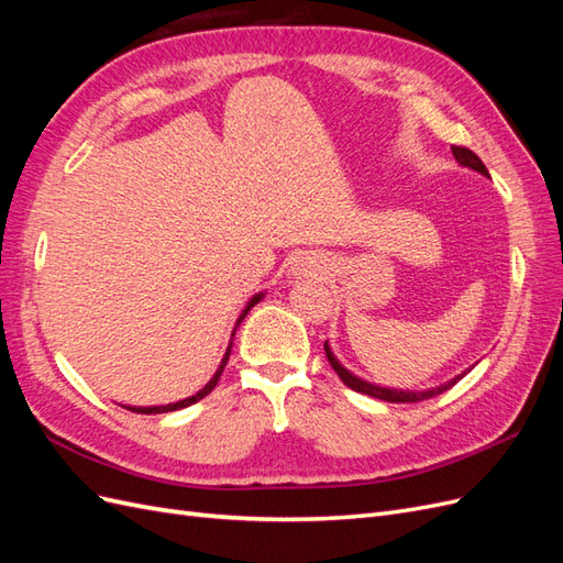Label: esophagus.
<instances>
[{
  "instance_id": "1",
  "label": "esophagus",
  "mask_w": 563,
  "mask_h": 563,
  "mask_svg": "<svg viewBox=\"0 0 563 563\" xmlns=\"http://www.w3.org/2000/svg\"><path fill=\"white\" fill-rule=\"evenodd\" d=\"M319 269H321L319 261L310 258V255H298V258H294L291 263H288L286 275H288V279H300V277L317 275Z\"/></svg>"
}]
</instances>
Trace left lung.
<instances>
[{"instance_id": "obj_1", "label": "left lung", "mask_w": 563, "mask_h": 563, "mask_svg": "<svg viewBox=\"0 0 563 563\" xmlns=\"http://www.w3.org/2000/svg\"><path fill=\"white\" fill-rule=\"evenodd\" d=\"M451 150H453V157H455V162H457L460 166L472 168V172L490 178V176H488V168L484 166V162H482L479 157L474 155L472 150H467V147H455V145H453ZM323 350H327L329 364H331L333 371L338 373V378L343 380L350 389L362 391V395L376 397V399H383V401H389V404H413V401H422V399L437 397V395H441V391H446L449 387H453L460 378H465L467 371H470V368H467V371H463V373H457L455 378H451V380H446V383H441V385H437V387H430V389H399V387H385V385H378V383H371V380H364V378H360V376H354V373H352L350 368H345L343 364L338 362V356L333 354V350H331V345H329V340H327V343H323Z\"/></svg>"}]
</instances>
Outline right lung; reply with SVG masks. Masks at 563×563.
Here are the masks:
<instances>
[{"label":"right lung","mask_w":563,"mask_h":563,"mask_svg":"<svg viewBox=\"0 0 563 563\" xmlns=\"http://www.w3.org/2000/svg\"><path fill=\"white\" fill-rule=\"evenodd\" d=\"M263 298H265V291H258V294H255V296L246 302V308L242 310L240 319H236V323H234L232 335H230V343H228V350H225V354H223V360H220V364H218V368H216V373H213V378H211L207 385H203L199 391H195L192 397H185V399H180V401H174V404H162V406H124V408H129V411H135V413H168V411H180V408H185V406H192V404H197L199 399L207 397L209 391L218 385V380H220V373H223V368H225V364H228V360H230V352H232V343H234V333H236V329H240V323H242V321H244V317L251 312L253 305H258Z\"/></svg>","instance_id":"right-lung-1"}]
</instances>
